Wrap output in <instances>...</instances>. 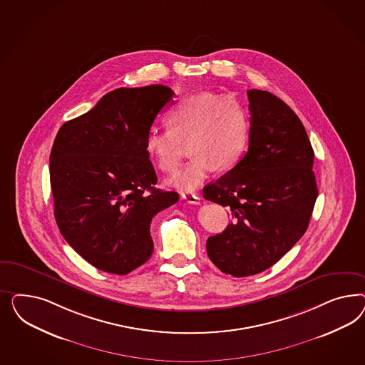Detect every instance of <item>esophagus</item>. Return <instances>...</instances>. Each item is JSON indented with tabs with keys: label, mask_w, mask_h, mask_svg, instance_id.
<instances>
[{
	"label": "esophagus",
	"mask_w": 365,
	"mask_h": 365,
	"mask_svg": "<svg viewBox=\"0 0 365 365\" xmlns=\"http://www.w3.org/2000/svg\"><path fill=\"white\" fill-rule=\"evenodd\" d=\"M182 198L187 200L188 203H191V205H199L200 203V198L198 195H195L194 192H183Z\"/></svg>",
	"instance_id": "esophagus-1"
}]
</instances>
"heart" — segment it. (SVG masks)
Masks as SVG:
<instances>
[{"instance_id":"1","label":"heart","mask_w":365,"mask_h":365,"mask_svg":"<svg viewBox=\"0 0 365 365\" xmlns=\"http://www.w3.org/2000/svg\"><path fill=\"white\" fill-rule=\"evenodd\" d=\"M170 130L151 128L145 150L156 167L173 174L190 145L187 166L168 179L182 191L200 186L217 168L230 170L242 159L250 139L249 110L234 96L199 92L179 101L167 116Z\"/></svg>"}]
</instances>
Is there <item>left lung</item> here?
<instances>
[{"label": "left lung", "mask_w": 365, "mask_h": 365, "mask_svg": "<svg viewBox=\"0 0 365 365\" xmlns=\"http://www.w3.org/2000/svg\"><path fill=\"white\" fill-rule=\"evenodd\" d=\"M249 150L238 165L203 188L230 209L232 223L206 243L221 272L253 276L274 265L307 232L319 190L314 153L299 116L273 93L249 89Z\"/></svg>", "instance_id": "1"}]
</instances>
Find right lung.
Returning <instances> with one entry per match:
<instances>
[{
	"label": "right lung",
	"mask_w": 365,
	"mask_h": 365,
	"mask_svg": "<svg viewBox=\"0 0 365 365\" xmlns=\"http://www.w3.org/2000/svg\"><path fill=\"white\" fill-rule=\"evenodd\" d=\"M173 96L160 84L115 89L56 135L49 158L56 222L99 270L124 276L143 265L154 250V215L179 199L155 188L145 150L156 115Z\"/></svg>",
	"instance_id": "right-lung-1"
}]
</instances>
